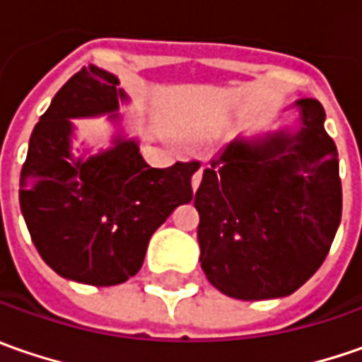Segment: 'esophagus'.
Instances as JSON below:
<instances>
[{
  "label": "esophagus",
  "mask_w": 362,
  "mask_h": 362,
  "mask_svg": "<svg viewBox=\"0 0 362 362\" xmlns=\"http://www.w3.org/2000/svg\"><path fill=\"white\" fill-rule=\"evenodd\" d=\"M202 172H204V168H198L196 172H194V176H192V190H194V192L198 190V186H200V182H202Z\"/></svg>",
  "instance_id": "esophagus-1"
}]
</instances>
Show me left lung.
Here are the masks:
<instances>
[{
    "instance_id": "8db88e82",
    "label": "left lung",
    "mask_w": 362,
    "mask_h": 362,
    "mask_svg": "<svg viewBox=\"0 0 362 362\" xmlns=\"http://www.w3.org/2000/svg\"><path fill=\"white\" fill-rule=\"evenodd\" d=\"M298 130L236 138L204 170L194 206L206 279L238 300L281 298L322 264L343 212L325 110L296 100Z\"/></svg>"
}]
</instances>
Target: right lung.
Segmentation results:
<instances>
[{
	"label": "right lung",
	"mask_w": 362,
	"mask_h": 362,
	"mask_svg": "<svg viewBox=\"0 0 362 362\" xmlns=\"http://www.w3.org/2000/svg\"><path fill=\"white\" fill-rule=\"evenodd\" d=\"M119 80L81 68L35 124L19 176V206L40 256L68 281L114 286L142 268L152 234L174 208L192 200L198 162L152 168L136 138L118 132L112 148L74 156L76 118L107 116L119 126Z\"/></svg>",
	"instance_id": "right-lung-1"
}]
</instances>
